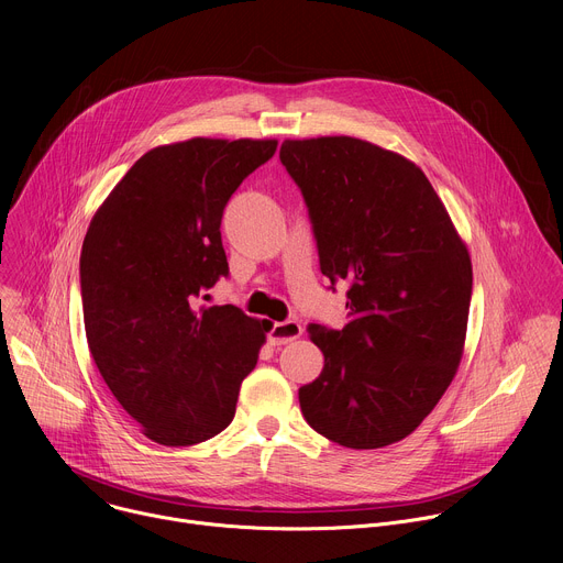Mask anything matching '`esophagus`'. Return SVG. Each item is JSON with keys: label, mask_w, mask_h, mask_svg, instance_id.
<instances>
[{"label": "esophagus", "mask_w": 563, "mask_h": 563, "mask_svg": "<svg viewBox=\"0 0 563 563\" xmlns=\"http://www.w3.org/2000/svg\"><path fill=\"white\" fill-rule=\"evenodd\" d=\"M302 334V328L296 323V320H285V323H274L269 330V345H287L296 341Z\"/></svg>", "instance_id": "1"}]
</instances>
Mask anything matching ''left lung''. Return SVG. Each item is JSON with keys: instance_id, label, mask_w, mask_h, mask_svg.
Segmentation results:
<instances>
[{"instance_id": "8db88e82", "label": "left lung", "mask_w": 563, "mask_h": 563, "mask_svg": "<svg viewBox=\"0 0 563 563\" xmlns=\"http://www.w3.org/2000/svg\"><path fill=\"white\" fill-rule=\"evenodd\" d=\"M320 272L350 280V323L309 325L323 372L298 389L325 439L376 450L412 434L450 387L465 345L472 263L426 174L350 135L285 140Z\"/></svg>"}]
</instances>
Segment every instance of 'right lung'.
Instances as JSON below:
<instances>
[{"mask_svg":"<svg viewBox=\"0 0 563 563\" xmlns=\"http://www.w3.org/2000/svg\"><path fill=\"white\" fill-rule=\"evenodd\" d=\"M278 140L191 137L146 151L96 211L79 256L91 356L159 445H196L235 415L272 330L233 305H200L229 274L222 211Z\"/></svg>","mask_w":563,"mask_h":563,"instance_id":"right-lung-1","label":"right lung"}]
</instances>
